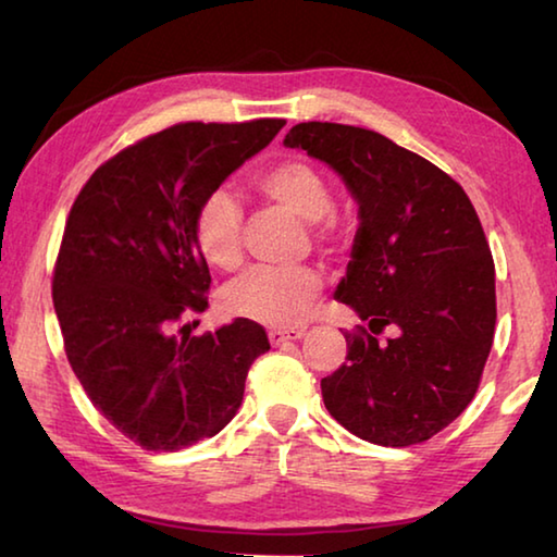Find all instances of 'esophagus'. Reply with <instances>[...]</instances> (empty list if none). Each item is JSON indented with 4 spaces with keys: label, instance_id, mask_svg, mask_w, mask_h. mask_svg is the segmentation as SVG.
I'll return each mask as SVG.
<instances>
[{
    "label": "esophagus",
    "instance_id": "34e87169",
    "mask_svg": "<svg viewBox=\"0 0 557 557\" xmlns=\"http://www.w3.org/2000/svg\"><path fill=\"white\" fill-rule=\"evenodd\" d=\"M301 336H305V329H299V326L270 329V332H268V338H270L272 346H282V344H287V342H297V338H301Z\"/></svg>",
    "mask_w": 557,
    "mask_h": 557
}]
</instances>
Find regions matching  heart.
Listing matches in <instances>:
<instances>
[{"instance_id":"obj_1","label":"heart","mask_w":557,"mask_h":557,"mask_svg":"<svg viewBox=\"0 0 557 557\" xmlns=\"http://www.w3.org/2000/svg\"><path fill=\"white\" fill-rule=\"evenodd\" d=\"M250 184L262 199L312 223L317 240H332L334 196L314 164L285 157L262 166ZM191 235L196 250L211 268L235 270L243 262V213L225 191L203 196L194 213ZM322 285L324 280L314 268H252L225 287L223 307L228 314L250 322L292 326L305 319Z\"/></svg>"}]
</instances>
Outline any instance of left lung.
<instances>
[{"label": "left lung", "instance_id": "1", "mask_svg": "<svg viewBox=\"0 0 557 557\" xmlns=\"http://www.w3.org/2000/svg\"><path fill=\"white\" fill-rule=\"evenodd\" d=\"M342 174L361 228L336 299L366 326L346 363L322 379L326 410L366 442L410 447L474 398L494 342V258L455 178L373 129L299 122L285 137ZM399 329L388 345L372 334Z\"/></svg>", "mask_w": 557, "mask_h": 557}]
</instances>
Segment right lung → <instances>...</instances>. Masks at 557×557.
I'll use <instances>...</instances> for the list:
<instances>
[{"mask_svg": "<svg viewBox=\"0 0 557 557\" xmlns=\"http://www.w3.org/2000/svg\"><path fill=\"white\" fill-rule=\"evenodd\" d=\"M285 120L182 122L100 164L65 221L53 307L69 363L90 403L147 451H176L221 432L243 403L265 329L235 319L191 336L211 272L191 223L203 196L258 154Z\"/></svg>", "mask_w": 557, "mask_h": 557, "instance_id": "add662e5", "label": "right lung"}]
</instances>
